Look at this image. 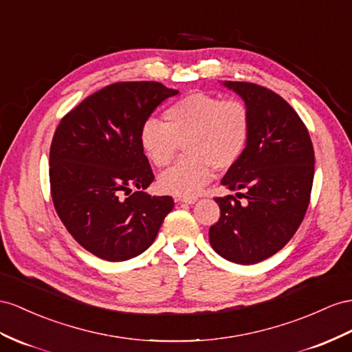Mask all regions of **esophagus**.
I'll return each instance as SVG.
<instances>
[{
	"label": "esophagus",
	"mask_w": 352,
	"mask_h": 352,
	"mask_svg": "<svg viewBox=\"0 0 352 352\" xmlns=\"http://www.w3.org/2000/svg\"><path fill=\"white\" fill-rule=\"evenodd\" d=\"M177 202H183V204H188V205H192V204H195L196 201H197V197H178V199H175Z\"/></svg>",
	"instance_id": "1"
}]
</instances>
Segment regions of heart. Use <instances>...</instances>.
Segmentation results:
<instances>
[{"mask_svg":"<svg viewBox=\"0 0 352 352\" xmlns=\"http://www.w3.org/2000/svg\"><path fill=\"white\" fill-rule=\"evenodd\" d=\"M165 123L147 119L140 129L144 155L157 168L168 166L184 142L187 156L159 177L162 192L193 197L211 182L214 168L229 169L244 155L251 114L238 99L190 92L164 111Z\"/></svg>","mask_w":352,"mask_h":352,"instance_id":"b5f03b06","label":"heart"}]
</instances>
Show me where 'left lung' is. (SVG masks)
<instances>
[{"label":"left lung","mask_w":352,"mask_h":352,"mask_svg":"<svg viewBox=\"0 0 352 352\" xmlns=\"http://www.w3.org/2000/svg\"><path fill=\"white\" fill-rule=\"evenodd\" d=\"M223 85L244 99L251 132L244 155L221 179L236 196L215 197L220 219L210 228V244L229 262L254 265L299 229L311 199L314 147L305 123L278 94L247 82Z\"/></svg>","instance_id":"left-lung-1"}]
</instances>
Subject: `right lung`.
Listing matches in <instances>:
<instances>
[{
    "label": "right lung",
    "instance_id": "add662e5",
    "mask_svg": "<svg viewBox=\"0 0 352 352\" xmlns=\"http://www.w3.org/2000/svg\"><path fill=\"white\" fill-rule=\"evenodd\" d=\"M177 94L157 82L113 83L58 124L49 157L53 205L73 238L99 258L123 262L144 253L174 208L170 196L144 192L155 175L140 129Z\"/></svg>",
    "mask_w": 352,
    "mask_h": 352
}]
</instances>
